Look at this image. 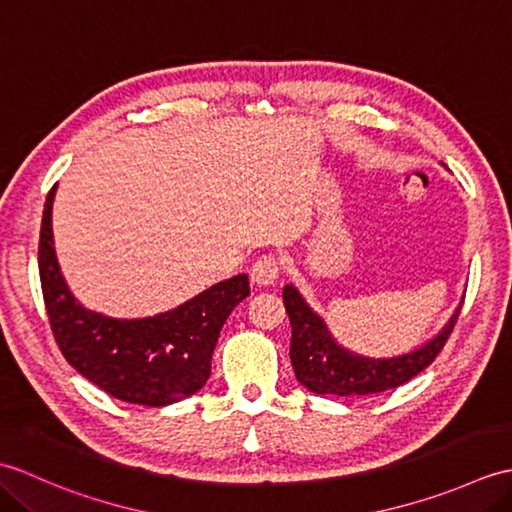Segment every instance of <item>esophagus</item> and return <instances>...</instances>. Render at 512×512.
Segmentation results:
<instances>
[{
	"label": "esophagus",
	"instance_id": "34e87169",
	"mask_svg": "<svg viewBox=\"0 0 512 512\" xmlns=\"http://www.w3.org/2000/svg\"><path fill=\"white\" fill-rule=\"evenodd\" d=\"M281 273V262L275 255H262L250 268V281L257 286H273Z\"/></svg>",
	"mask_w": 512,
	"mask_h": 512
}]
</instances>
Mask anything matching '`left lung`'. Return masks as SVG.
<instances>
[{"label":"left lung","instance_id":"obj_1","mask_svg":"<svg viewBox=\"0 0 512 512\" xmlns=\"http://www.w3.org/2000/svg\"><path fill=\"white\" fill-rule=\"evenodd\" d=\"M284 306L292 325L290 361L295 376L303 387L314 394L334 396H369L405 385L407 380L427 369L442 352L460 317L455 310L442 332L418 350L394 358H369L345 350L332 339L328 325L314 312L299 290L284 286Z\"/></svg>","mask_w":512,"mask_h":512}]
</instances>
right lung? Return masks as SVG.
I'll return each mask as SVG.
<instances>
[{
  "instance_id": "obj_1",
  "label": "right lung",
  "mask_w": 512,
  "mask_h": 512,
  "mask_svg": "<svg viewBox=\"0 0 512 512\" xmlns=\"http://www.w3.org/2000/svg\"><path fill=\"white\" fill-rule=\"evenodd\" d=\"M52 187L39 235V277L50 328L76 372L107 394L145 407L193 396L211 376V356L228 314L250 295L237 275L182 306L147 319H112L85 310L65 284L52 246Z\"/></svg>"
}]
</instances>
